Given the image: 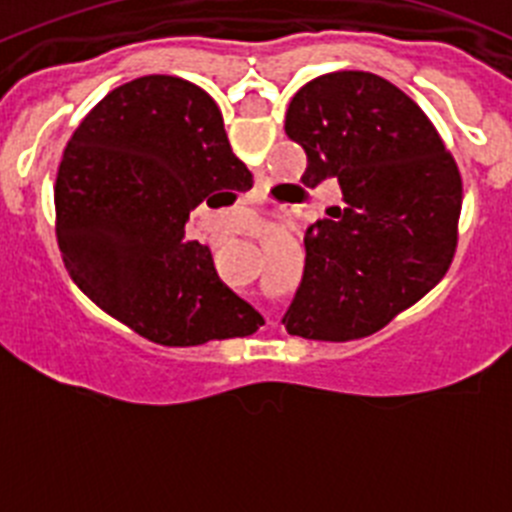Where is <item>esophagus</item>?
<instances>
[{
  "label": "esophagus",
  "instance_id": "34e87169",
  "mask_svg": "<svg viewBox=\"0 0 512 512\" xmlns=\"http://www.w3.org/2000/svg\"><path fill=\"white\" fill-rule=\"evenodd\" d=\"M256 200H261V197H256Z\"/></svg>",
  "mask_w": 512,
  "mask_h": 512
}]
</instances>
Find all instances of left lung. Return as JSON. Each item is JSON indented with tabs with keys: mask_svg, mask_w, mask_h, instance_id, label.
Here are the masks:
<instances>
[{
	"mask_svg": "<svg viewBox=\"0 0 512 512\" xmlns=\"http://www.w3.org/2000/svg\"><path fill=\"white\" fill-rule=\"evenodd\" d=\"M284 133L307 153L305 187L336 179L343 207L305 233L292 336L377 333L441 282L456 251L461 176L433 122L369 71H333L292 97Z\"/></svg>",
	"mask_w": 512,
	"mask_h": 512,
	"instance_id": "8db88e82",
	"label": "left lung"
}]
</instances>
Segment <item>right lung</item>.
<instances>
[{
  "mask_svg": "<svg viewBox=\"0 0 512 512\" xmlns=\"http://www.w3.org/2000/svg\"><path fill=\"white\" fill-rule=\"evenodd\" d=\"M223 115L179 76L112 89L63 151L56 235L76 287L161 346L251 336L264 318L217 279L210 248L184 241L189 212L251 189Z\"/></svg>",
  "mask_w": 512,
  "mask_h": 512,
  "instance_id": "add662e5",
  "label": "right lung"
}]
</instances>
